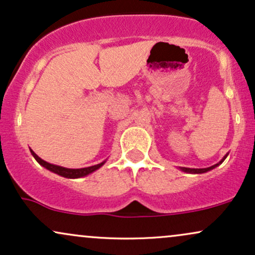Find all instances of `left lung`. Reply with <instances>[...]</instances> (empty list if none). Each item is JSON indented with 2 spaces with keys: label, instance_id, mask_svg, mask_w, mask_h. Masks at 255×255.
Here are the masks:
<instances>
[{
  "label": "left lung",
  "instance_id": "8db88e82",
  "mask_svg": "<svg viewBox=\"0 0 255 255\" xmlns=\"http://www.w3.org/2000/svg\"><path fill=\"white\" fill-rule=\"evenodd\" d=\"M228 154H229V153L225 154V156L222 158L221 160H219V163H217V164H215V165H212V166H209V168H204V169H194V168H193L192 169V168H183V166H180V170H182L184 172H188V174H204V172H207V171L212 170V169H215L216 166H218L219 164H222V163L224 162L225 158L228 157Z\"/></svg>",
  "mask_w": 255,
  "mask_h": 255
}]
</instances>
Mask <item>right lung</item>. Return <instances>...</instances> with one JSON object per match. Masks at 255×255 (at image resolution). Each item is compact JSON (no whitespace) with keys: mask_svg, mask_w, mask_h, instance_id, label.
Segmentation results:
<instances>
[{"mask_svg":"<svg viewBox=\"0 0 255 255\" xmlns=\"http://www.w3.org/2000/svg\"><path fill=\"white\" fill-rule=\"evenodd\" d=\"M30 151H31L32 156L34 157V159H36L40 165L44 166L45 169H48V170H50L51 172H55V174L60 175V176H62V177H67V178H79V177L87 176V175L92 174L93 171L98 170V169L101 168V166H103L104 163L107 162V160H104V162L99 163V164H96V165H92V166H87V168L69 169V168H64V166L55 165V164H51V163L45 162V160H43L42 158L38 157L37 154L31 150V148H30Z\"/></svg>","mask_w":255,"mask_h":255,"instance_id":"right-lung-1","label":"right lung"}]
</instances>
